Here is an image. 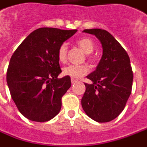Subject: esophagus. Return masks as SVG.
<instances>
[{
    "instance_id": "obj_1",
    "label": "esophagus",
    "mask_w": 147,
    "mask_h": 147,
    "mask_svg": "<svg viewBox=\"0 0 147 147\" xmlns=\"http://www.w3.org/2000/svg\"><path fill=\"white\" fill-rule=\"evenodd\" d=\"M78 82V81L77 79H75V78H71L72 84H74V83H76V82Z\"/></svg>"
}]
</instances>
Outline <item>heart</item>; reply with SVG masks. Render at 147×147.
Returning <instances> with one entry per match:
<instances>
[{
	"label": "heart",
	"instance_id": "heart-1",
	"mask_svg": "<svg viewBox=\"0 0 147 147\" xmlns=\"http://www.w3.org/2000/svg\"><path fill=\"white\" fill-rule=\"evenodd\" d=\"M77 43L87 54L91 53L94 49V44L90 38H81L77 41ZM66 54H67V45L63 43L59 46L58 50H57L58 60L60 61L61 62H64L66 59ZM88 71H89V69L86 65H69L63 68L62 74L65 76H69L72 78H79L87 74Z\"/></svg>",
	"mask_w": 147,
	"mask_h": 147
}]
</instances>
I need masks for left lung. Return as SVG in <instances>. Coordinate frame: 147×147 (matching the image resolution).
<instances>
[{"instance_id": "obj_1", "label": "left lung", "mask_w": 147, "mask_h": 147, "mask_svg": "<svg viewBox=\"0 0 147 147\" xmlns=\"http://www.w3.org/2000/svg\"><path fill=\"white\" fill-rule=\"evenodd\" d=\"M102 43V57L94 71L87 76L82 106L86 114L98 122H110L122 113L132 90L133 72L129 57L109 32L101 29H84Z\"/></svg>"}]
</instances>
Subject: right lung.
I'll return each instance as SVG.
<instances>
[{
  "label": "right lung",
  "mask_w": 147,
  "mask_h": 147,
  "mask_svg": "<svg viewBox=\"0 0 147 147\" xmlns=\"http://www.w3.org/2000/svg\"><path fill=\"white\" fill-rule=\"evenodd\" d=\"M40 28L25 38L11 57L7 84L18 110L31 121H49L60 112L61 98L71 86L61 72L57 50L77 32Z\"/></svg>",
  "instance_id": "obj_1"
}]
</instances>
